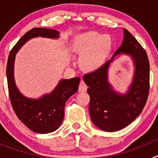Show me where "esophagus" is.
<instances>
[{
  "label": "esophagus",
  "instance_id": "34e87169",
  "mask_svg": "<svg viewBox=\"0 0 158 158\" xmlns=\"http://www.w3.org/2000/svg\"><path fill=\"white\" fill-rule=\"evenodd\" d=\"M87 85H86V84L85 83L83 80L81 81L80 85H79V87H78V91L80 92V93H82V92H85L87 90Z\"/></svg>",
  "mask_w": 158,
  "mask_h": 158
}]
</instances>
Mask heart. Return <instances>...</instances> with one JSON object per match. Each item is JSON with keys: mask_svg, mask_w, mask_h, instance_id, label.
Segmentation results:
<instances>
[{"mask_svg": "<svg viewBox=\"0 0 158 158\" xmlns=\"http://www.w3.org/2000/svg\"><path fill=\"white\" fill-rule=\"evenodd\" d=\"M75 50L80 54L79 64L81 69L93 71L105 63L113 48V40L108 34L90 31L77 38Z\"/></svg>", "mask_w": 158, "mask_h": 158, "instance_id": "1", "label": "heart"}]
</instances>
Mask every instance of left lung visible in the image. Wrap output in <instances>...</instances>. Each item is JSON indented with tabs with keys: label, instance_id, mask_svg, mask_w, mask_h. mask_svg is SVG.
<instances>
[{
	"label": "left lung",
	"instance_id": "left-lung-1",
	"mask_svg": "<svg viewBox=\"0 0 158 158\" xmlns=\"http://www.w3.org/2000/svg\"><path fill=\"white\" fill-rule=\"evenodd\" d=\"M122 45L111 60L98 69L84 75L90 96L89 114L93 123L103 131L113 132L126 127L140 115L147 101L150 90V62L140 43L127 29H123ZM119 53L132 57L135 70L133 82L126 94L113 91L107 81V69L114 58Z\"/></svg>",
	"mask_w": 158,
	"mask_h": 158
}]
</instances>
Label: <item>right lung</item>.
Here are the masks:
<instances>
[{
    "label": "right lung",
    "instance_id": "add662e5",
    "mask_svg": "<svg viewBox=\"0 0 158 158\" xmlns=\"http://www.w3.org/2000/svg\"><path fill=\"white\" fill-rule=\"evenodd\" d=\"M58 31L53 29L32 28L16 43L8 55L6 75L11 104L19 120L35 133H50L59 127L65 115V102L77 93L80 78L64 79L50 94L38 100L28 99L19 93L15 84L13 75L15 55L19 49L31 38L42 36L54 39L58 38Z\"/></svg>",
    "mask_w": 158,
    "mask_h": 158
}]
</instances>
